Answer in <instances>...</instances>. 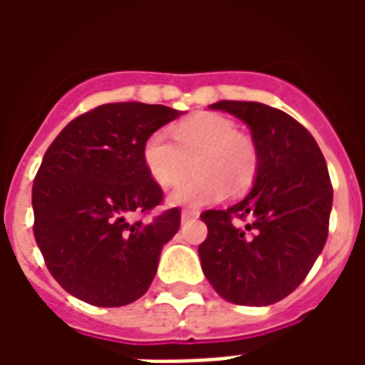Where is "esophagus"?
Returning <instances> with one entry per match:
<instances>
[{
    "instance_id": "1",
    "label": "esophagus",
    "mask_w": 365,
    "mask_h": 365,
    "mask_svg": "<svg viewBox=\"0 0 365 365\" xmlns=\"http://www.w3.org/2000/svg\"><path fill=\"white\" fill-rule=\"evenodd\" d=\"M199 211L195 209H183L182 211V221H190V219H197Z\"/></svg>"
}]
</instances>
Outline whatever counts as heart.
<instances>
[{"label": "heart", "mask_w": 365, "mask_h": 365, "mask_svg": "<svg viewBox=\"0 0 365 365\" xmlns=\"http://www.w3.org/2000/svg\"><path fill=\"white\" fill-rule=\"evenodd\" d=\"M172 138L164 130L152 133L143 148L144 166L160 185H174L187 172L193 160V174L175 185L168 201L172 205H211L235 191L246 190L254 180L258 156L254 144L238 135L237 125L219 113H197L175 123Z\"/></svg>", "instance_id": "1"}]
</instances>
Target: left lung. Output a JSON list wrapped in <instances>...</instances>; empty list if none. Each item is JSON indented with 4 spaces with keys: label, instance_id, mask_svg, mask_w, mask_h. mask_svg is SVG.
Here are the masks:
<instances>
[{
    "label": "left lung",
    "instance_id": "left-lung-1",
    "mask_svg": "<svg viewBox=\"0 0 365 365\" xmlns=\"http://www.w3.org/2000/svg\"><path fill=\"white\" fill-rule=\"evenodd\" d=\"M209 107L248 125L258 166L242 201L201 215L209 230L199 246L201 268L230 303L272 305L297 289L324 248L332 209L327 162L311 133L287 113L258 101Z\"/></svg>",
    "mask_w": 365,
    "mask_h": 365
}]
</instances>
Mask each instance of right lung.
<instances>
[{
    "mask_svg": "<svg viewBox=\"0 0 365 365\" xmlns=\"http://www.w3.org/2000/svg\"><path fill=\"white\" fill-rule=\"evenodd\" d=\"M182 111L138 101L99 105L70 120L44 154L33 185L35 240L64 289L96 307H123L150 287L180 209L162 203L144 166L146 138Z\"/></svg>",
    "mask_w": 365,
    "mask_h": 365,
    "instance_id": "right-lung-1",
    "label": "right lung"
}]
</instances>
